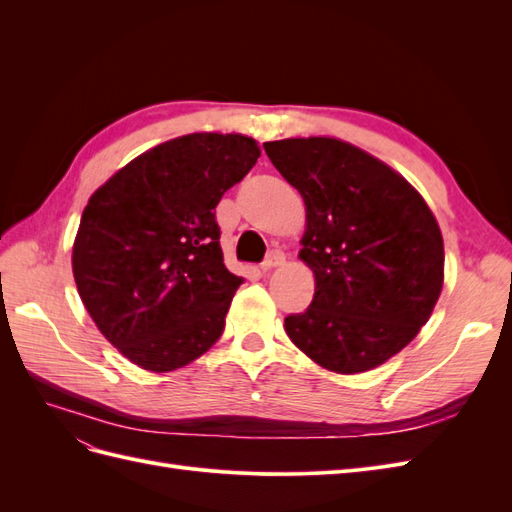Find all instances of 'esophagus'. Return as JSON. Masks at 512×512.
I'll list each match as a JSON object with an SVG mask.
<instances>
[{"mask_svg": "<svg viewBox=\"0 0 512 512\" xmlns=\"http://www.w3.org/2000/svg\"><path fill=\"white\" fill-rule=\"evenodd\" d=\"M284 260H286V256H284L282 252H271V254L265 258V260H262L260 271H262V273H269L271 269H275V267L284 265Z\"/></svg>", "mask_w": 512, "mask_h": 512, "instance_id": "obj_1", "label": "esophagus"}]
</instances>
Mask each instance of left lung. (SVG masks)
Returning <instances> with one entry per match:
<instances>
[{"label":"left lung","instance_id":"1","mask_svg":"<svg viewBox=\"0 0 512 512\" xmlns=\"http://www.w3.org/2000/svg\"><path fill=\"white\" fill-rule=\"evenodd\" d=\"M303 196L299 258L316 292L284 329L309 359L361 374L406 348L429 320L444 282V243L431 209L391 166L337 138L262 145Z\"/></svg>","mask_w":512,"mask_h":512}]
</instances>
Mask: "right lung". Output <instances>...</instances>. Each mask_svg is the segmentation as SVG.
<instances>
[{
	"instance_id": "right-lung-1",
	"label": "right lung",
	"mask_w": 512,
	"mask_h": 512,
	"mask_svg": "<svg viewBox=\"0 0 512 512\" xmlns=\"http://www.w3.org/2000/svg\"><path fill=\"white\" fill-rule=\"evenodd\" d=\"M260 149L241 134L198 132L145 151L94 192L72 271L96 327L156 374L205 354L243 277L230 273L215 207Z\"/></svg>"
}]
</instances>
